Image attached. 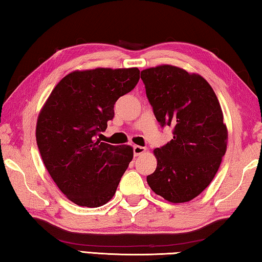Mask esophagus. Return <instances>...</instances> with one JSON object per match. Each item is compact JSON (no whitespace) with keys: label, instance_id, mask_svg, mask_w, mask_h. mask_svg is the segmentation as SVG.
I'll return each mask as SVG.
<instances>
[{"label":"esophagus","instance_id":"obj_1","mask_svg":"<svg viewBox=\"0 0 262 262\" xmlns=\"http://www.w3.org/2000/svg\"><path fill=\"white\" fill-rule=\"evenodd\" d=\"M145 149L144 147H141V145H134V148H133V151H134V156H139V155L145 152Z\"/></svg>","mask_w":262,"mask_h":262}]
</instances>
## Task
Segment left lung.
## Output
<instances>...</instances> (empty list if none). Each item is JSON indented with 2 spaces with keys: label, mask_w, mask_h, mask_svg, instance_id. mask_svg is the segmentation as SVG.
I'll use <instances>...</instances> for the list:
<instances>
[{
  "label": "left lung",
  "mask_w": 262,
  "mask_h": 262,
  "mask_svg": "<svg viewBox=\"0 0 262 262\" xmlns=\"http://www.w3.org/2000/svg\"><path fill=\"white\" fill-rule=\"evenodd\" d=\"M141 78L157 121L173 127V139L154 150L157 167L147 181L165 200L188 202L209 186L227 151L220 101L202 76L174 66L144 69Z\"/></svg>",
  "instance_id": "1"
}]
</instances>
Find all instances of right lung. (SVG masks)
I'll return each instance as SVG.
<instances>
[{
    "label": "right lung",
    "mask_w": 262,
    "mask_h": 262,
    "mask_svg": "<svg viewBox=\"0 0 262 262\" xmlns=\"http://www.w3.org/2000/svg\"><path fill=\"white\" fill-rule=\"evenodd\" d=\"M139 79L137 68L75 70L56 84L39 113L35 137L42 162L77 206L107 203L133 159L130 145H111L98 136L114 117L115 101Z\"/></svg>",
    "instance_id": "obj_1"
}]
</instances>
